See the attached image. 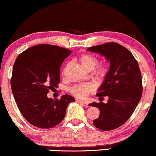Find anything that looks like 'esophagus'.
Masks as SVG:
<instances>
[{
	"label": "esophagus",
	"mask_w": 156,
	"mask_h": 156,
	"mask_svg": "<svg viewBox=\"0 0 156 156\" xmlns=\"http://www.w3.org/2000/svg\"><path fill=\"white\" fill-rule=\"evenodd\" d=\"M76 101L78 102V103H80L82 105H83L84 106H88V104L87 103V102L81 101V100H80V99H76Z\"/></svg>",
	"instance_id": "obj_1"
}]
</instances>
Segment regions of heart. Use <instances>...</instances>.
<instances>
[{"instance_id":"obj_1","label":"heart","mask_w":156,"mask_h":156,"mask_svg":"<svg viewBox=\"0 0 156 156\" xmlns=\"http://www.w3.org/2000/svg\"><path fill=\"white\" fill-rule=\"evenodd\" d=\"M80 63L85 69L88 70H94V75L96 78H102L106 76L108 72V66L106 62H98L97 57L90 53H84L78 58ZM94 90V84L90 83H78L70 88V91L73 95L78 98H84L90 92Z\"/></svg>"}]
</instances>
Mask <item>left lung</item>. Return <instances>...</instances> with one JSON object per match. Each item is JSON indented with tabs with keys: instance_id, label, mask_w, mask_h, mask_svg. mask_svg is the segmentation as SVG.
<instances>
[{
	"instance_id": "8db88e82",
	"label": "left lung",
	"mask_w": 156,
	"mask_h": 156,
	"mask_svg": "<svg viewBox=\"0 0 156 156\" xmlns=\"http://www.w3.org/2000/svg\"><path fill=\"white\" fill-rule=\"evenodd\" d=\"M88 50L105 56L111 65L97 94L101 98L108 96L107 104H89L100 111L93 124L104 131L117 129L131 117L142 97L143 82L138 62L126 47L116 42L90 47Z\"/></svg>"
}]
</instances>
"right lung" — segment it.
I'll list each match as a JSON object with an SVG mask.
<instances>
[{
    "mask_svg": "<svg viewBox=\"0 0 156 156\" xmlns=\"http://www.w3.org/2000/svg\"><path fill=\"white\" fill-rule=\"evenodd\" d=\"M71 51L52 44H37L21 52L13 67L11 86L17 106L29 123L50 129L64 119L71 96L47 97L60 83V68Z\"/></svg>",
    "mask_w": 156,
    "mask_h": 156,
    "instance_id": "obj_1",
    "label": "right lung"
}]
</instances>
